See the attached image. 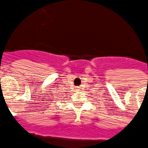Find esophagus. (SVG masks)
<instances>
[{"label":"esophagus","instance_id":"obj_1","mask_svg":"<svg viewBox=\"0 0 148 148\" xmlns=\"http://www.w3.org/2000/svg\"><path fill=\"white\" fill-rule=\"evenodd\" d=\"M79 89H80V87H77V90H79Z\"/></svg>","mask_w":148,"mask_h":148}]
</instances>
